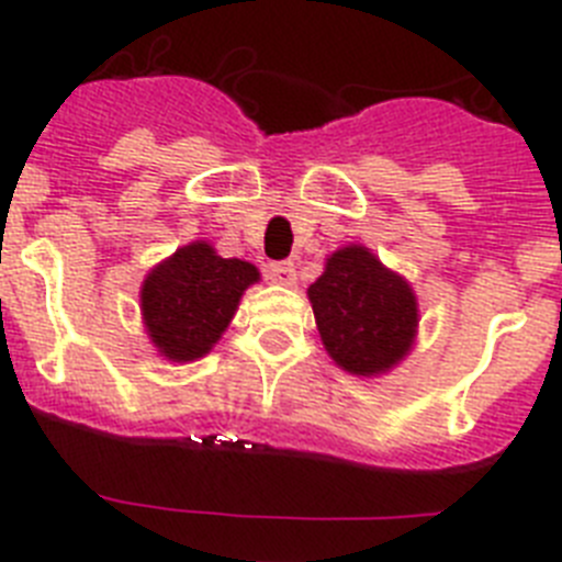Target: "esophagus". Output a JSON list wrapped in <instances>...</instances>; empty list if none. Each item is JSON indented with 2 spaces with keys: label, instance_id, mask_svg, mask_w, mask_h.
I'll use <instances>...</instances> for the list:
<instances>
[{
  "label": "esophagus",
  "instance_id": "34e87169",
  "mask_svg": "<svg viewBox=\"0 0 562 562\" xmlns=\"http://www.w3.org/2000/svg\"><path fill=\"white\" fill-rule=\"evenodd\" d=\"M267 278L272 284L292 286L295 284V265L292 261H272V265H267Z\"/></svg>",
  "mask_w": 562,
  "mask_h": 562
}]
</instances>
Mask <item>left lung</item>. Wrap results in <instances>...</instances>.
<instances>
[{
    "instance_id": "left-lung-1",
    "label": "left lung",
    "mask_w": 562,
    "mask_h": 562,
    "mask_svg": "<svg viewBox=\"0 0 562 562\" xmlns=\"http://www.w3.org/2000/svg\"><path fill=\"white\" fill-rule=\"evenodd\" d=\"M306 295L326 351L349 374H385L414 346L419 326L414 290L369 247L331 252Z\"/></svg>"
}]
</instances>
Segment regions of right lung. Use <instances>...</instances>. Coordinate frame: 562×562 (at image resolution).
Instances as JSON below:
<instances>
[{"label": "right lung", "instance_id": "obj_1", "mask_svg": "<svg viewBox=\"0 0 562 562\" xmlns=\"http://www.w3.org/2000/svg\"><path fill=\"white\" fill-rule=\"evenodd\" d=\"M258 278L250 261L216 256L207 241H191L160 261L140 290L143 324L157 351L171 362L205 357Z\"/></svg>", "mask_w": 562, "mask_h": 562}]
</instances>
